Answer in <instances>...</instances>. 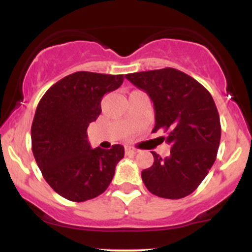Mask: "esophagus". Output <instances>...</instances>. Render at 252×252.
Instances as JSON below:
<instances>
[{"label":"esophagus","instance_id":"34e87169","mask_svg":"<svg viewBox=\"0 0 252 252\" xmlns=\"http://www.w3.org/2000/svg\"><path fill=\"white\" fill-rule=\"evenodd\" d=\"M126 155H134V154H136V150L131 149V147H126Z\"/></svg>","mask_w":252,"mask_h":252}]
</instances>
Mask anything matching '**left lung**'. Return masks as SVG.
Returning <instances> with one entry per match:
<instances>
[{
	"label": "left lung",
	"instance_id": "left-lung-1",
	"mask_svg": "<svg viewBox=\"0 0 252 252\" xmlns=\"http://www.w3.org/2000/svg\"><path fill=\"white\" fill-rule=\"evenodd\" d=\"M126 78L154 102V133L163 130L171 145L169 157L156 152L154 164L141 172L151 194L182 199L197 189L217 157L220 114L208 90L190 75L174 69L130 73Z\"/></svg>",
	"mask_w": 252,
	"mask_h": 252
}]
</instances>
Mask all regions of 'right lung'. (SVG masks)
Here are the masks:
<instances>
[{
	"instance_id": "obj_1",
	"label": "right lung",
	"mask_w": 252,
	"mask_h": 252,
	"mask_svg": "<svg viewBox=\"0 0 252 252\" xmlns=\"http://www.w3.org/2000/svg\"><path fill=\"white\" fill-rule=\"evenodd\" d=\"M123 74L77 72L45 93L32 124V150L42 177L57 194L83 202L111 184L124 147L91 149L88 129L101 113L103 95L123 83Z\"/></svg>"
}]
</instances>
